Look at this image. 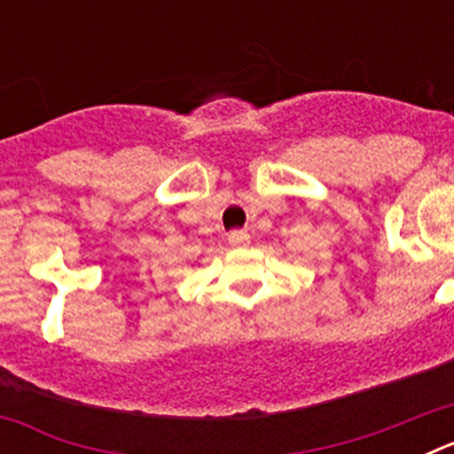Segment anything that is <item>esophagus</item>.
<instances>
[{"mask_svg":"<svg viewBox=\"0 0 454 454\" xmlns=\"http://www.w3.org/2000/svg\"><path fill=\"white\" fill-rule=\"evenodd\" d=\"M227 240H230V246H234V247H246L247 243H250V234L243 230H234L227 234Z\"/></svg>","mask_w":454,"mask_h":454,"instance_id":"34e87169","label":"esophagus"}]
</instances>
